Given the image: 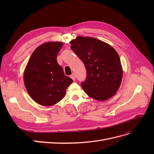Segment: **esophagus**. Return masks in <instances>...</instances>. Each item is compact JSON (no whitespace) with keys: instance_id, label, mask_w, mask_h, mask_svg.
Wrapping results in <instances>:
<instances>
[{"instance_id":"obj_1","label":"esophagus","mask_w":154,"mask_h":154,"mask_svg":"<svg viewBox=\"0 0 154 154\" xmlns=\"http://www.w3.org/2000/svg\"><path fill=\"white\" fill-rule=\"evenodd\" d=\"M70 77L72 79V80H75V74H72Z\"/></svg>"}]
</instances>
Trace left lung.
Listing matches in <instances>:
<instances>
[{
  "instance_id": "8db88e82",
  "label": "left lung",
  "mask_w": 154,
  "mask_h": 154,
  "mask_svg": "<svg viewBox=\"0 0 154 154\" xmlns=\"http://www.w3.org/2000/svg\"><path fill=\"white\" fill-rule=\"evenodd\" d=\"M70 43L86 67L87 77L81 84L83 91L98 101L110 98L119 89L123 77L118 53L108 44L92 37L79 36Z\"/></svg>"
}]
</instances>
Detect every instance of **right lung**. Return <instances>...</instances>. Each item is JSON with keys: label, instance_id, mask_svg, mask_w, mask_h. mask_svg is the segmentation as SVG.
I'll return each instance as SVG.
<instances>
[{"label": "right lung", "instance_id": "obj_1", "mask_svg": "<svg viewBox=\"0 0 154 154\" xmlns=\"http://www.w3.org/2000/svg\"><path fill=\"white\" fill-rule=\"evenodd\" d=\"M63 45L60 42H49L32 53L24 74V85L37 103L52 106L62 100L72 80L64 74L57 57Z\"/></svg>", "mask_w": 154, "mask_h": 154}]
</instances>
